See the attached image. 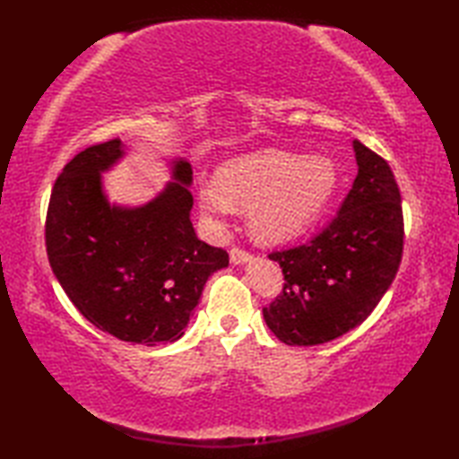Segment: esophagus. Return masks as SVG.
<instances>
[{
    "label": "esophagus",
    "mask_w": 459,
    "mask_h": 459,
    "mask_svg": "<svg viewBox=\"0 0 459 459\" xmlns=\"http://www.w3.org/2000/svg\"><path fill=\"white\" fill-rule=\"evenodd\" d=\"M248 260H252V255H250V252H247L245 248H238V247L230 248V262H232V264H245V262H248Z\"/></svg>",
    "instance_id": "esophagus-1"
}]
</instances>
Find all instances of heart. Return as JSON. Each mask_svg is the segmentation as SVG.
Segmentation results:
<instances>
[{
    "instance_id": "obj_1",
    "label": "heart",
    "mask_w": 459,
    "mask_h": 459,
    "mask_svg": "<svg viewBox=\"0 0 459 459\" xmlns=\"http://www.w3.org/2000/svg\"><path fill=\"white\" fill-rule=\"evenodd\" d=\"M337 168L325 155L258 150L219 165L199 189L204 217L221 227L232 209H247V227L262 245H284L314 224L337 189Z\"/></svg>"
}]
</instances>
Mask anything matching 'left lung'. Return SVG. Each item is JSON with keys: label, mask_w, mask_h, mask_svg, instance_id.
<instances>
[{"label": "left lung", "mask_w": 459, "mask_h": 459, "mask_svg": "<svg viewBox=\"0 0 459 459\" xmlns=\"http://www.w3.org/2000/svg\"><path fill=\"white\" fill-rule=\"evenodd\" d=\"M353 150L359 171L337 217L306 245L268 255L286 281L262 314L286 345H321L363 324L401 266L404 219L394 175L359 140Z\"/></svg>", "instance_id": "left-lung-1"}]
</instances>
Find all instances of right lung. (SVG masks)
Masks as SVG:
<instances>
[{"label": "right lung", "mask_w": 459, "mask_h": 459, "mask_svg": "<svg viewBox=\"0 0 459 459\" xmlns=\"http://www.w3.org/2000/svg\"><path fill=\"white\" fill-rule=\"evenodd\" d=\"M122 155L116 138L65 165L47 209L48 264L94 327L128 343H173L229 255L195 235L189 161H173V181L142 207L110 204L100 173Z\"/></svg>", "instance_id": "right-lung-1"}]
</instances>
